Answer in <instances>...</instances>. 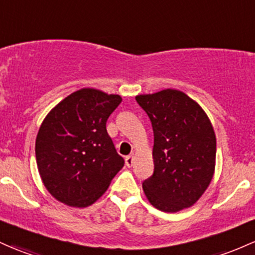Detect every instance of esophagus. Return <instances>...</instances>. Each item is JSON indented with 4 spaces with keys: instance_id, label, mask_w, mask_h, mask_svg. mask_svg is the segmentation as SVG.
I'll return each instance as SVG.
<instances>
[{
    "instance_id": "1",
    "label": "esophagus",
    "mask_w": 255,
    "mask_h": 255,
    "mask_svg": "<svg viewBox=\"0 0 255 255\" xmlns=\"http://www.w3.org/2000/svg\"><path fill=\"white\" fill-rule=\"evenodd\" d=\"M133 162H134V157L132 155H129V156H127V157H126V166H127V167H132Z\"/></svg>"
}]
</instances>
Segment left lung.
<instances>
[{
    "label": "left lung",
    "instance_id": "8db88e82",
    "mask_svg": "<svg viewBox=\"0 0 255 255\" xmlns=\"http://www.w3.org/2000/svg\"><path fill=\"white\" fill-rule=\"evenodd\" d=\"M135 100L153 129V174L142 183L149 202L174 213L195 205L211 184L217 139L207 114L177 89L140 94Z\"/></svg>",
    "mask_w": 255,
    "mask_h": 255
}]
</instances>
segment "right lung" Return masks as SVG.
<instances>
[{
	"mask_svg": "<svg viewBox=\"0 0 255 255\" xmlns=\"http://www.w3.org/2000/svg\"><path fill=\"white\" fill-rule=\"evenodd\" d=\"M122 102L117 94L82 88L55 105L42 122L35 145L43 185L61 203L88 207L106 191L125 159L106 121Z\"/></svg>",
	"mask_w": 255,
	"mask_h": 255,
	"instance_id": "1",
	"label": "right lung"
}]
</instances>
